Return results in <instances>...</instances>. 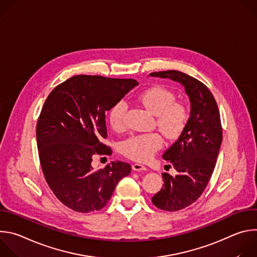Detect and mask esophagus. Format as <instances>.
<instances>
[{
	"label": "esophagus",
	"mask_w": 257,
	"mask_h": 257,
	"mask_svg": "<svg viewBox=\"0 0 257 257\" xmlns=\"http://www.w3.org/2000/svg\"><path fill=\"white\" fill-rule=\"evenodd\" d=\"M132 170L136 172H141V171H146V167L141 165V164H134L132 165Z\"/></svg>",
	"instance_id": "1"
}]
</instances>
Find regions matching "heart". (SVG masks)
Returning <instances> with one entry per match:
<instances>
[{"label": "heart", "instance_id": "1", "mask_svg": "<svg viewBox=\"0 0 257 257\" xmlns=\"http://www.w3.org/2000/svg\"><path fill=\"white\" fill-rule=\"evenodd\" d=\"M138 99L152 114L156 115L158 126L168 138H177L184 130L188 114L184 105L175 102L172 91L162 86H155L143 91ZM127 109L128 103L125 100L117 101L109 109L108 121L114 129L123 128ZM163 145L164 139L159 133L137 134L128 137L122 143V153L133 161L148 162Z\"/></svg>", "mask_w": 257, "mask_h": 257}]
</instances>
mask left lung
<instances>
[{"instance_id":"8db88e82","label":"left lung","mask_w":257,"mask_h":257,"mask_svg":"<svg viewBox=\"0 0 257 257\" xmlns=\"http://www.w3.org/2000/svg\"><path fill=\"white\" fill-rule=\"evenodd\" d=\"M150 76L179 82L190 100L184 130L163 155L178 174L164 173V187L152 198L158 208L177 211L195 202L208 184L223 139L221 118L209 89L192 76L176 70L153 72Z\"/></svg>"}]
</instances>
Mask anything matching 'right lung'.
I'll return each instance as SVG.
<instances>
[{
	"mask_svg": "<svg viewBox=\"0 0 257 257\" xmlns=\"http://www.w3.org/2000/svg\"><path fill=\"white\" fill-rule=\"evenodd\" d=\"M137 85L134 79L76 75L46 99L36 125L41 166L50 188L69 208L84 213L101 209L130 174L127 163L94 170L91 162L95 154H112L100 142L107 136L104 114Z\"/></svg>",
	"mask_w": 257,
	"mask_h": 257,
	"instance_id": "1",
	"label": "right lung"
}]
</instances>
